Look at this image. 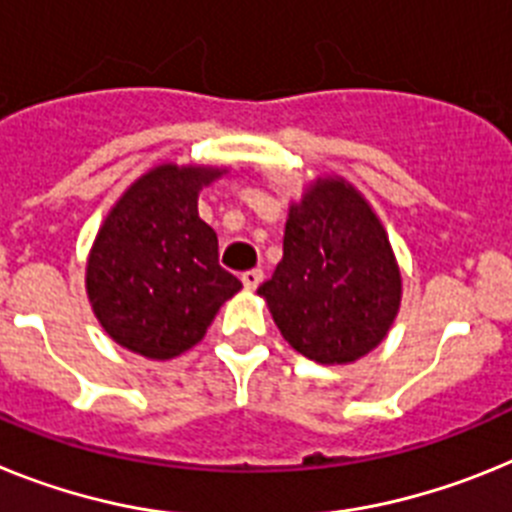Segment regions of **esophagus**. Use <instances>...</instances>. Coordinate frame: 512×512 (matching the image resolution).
Wrapping results in <instances>:
<instances>
[{"instance_id":"obj_1","label":"esophagus","mask_w":512,"mask_h":512,"mask_svg":"<svg viewBox=\"0 0 512 512\" xmlns=\"http://www.w3.org/2000/svg\"><path fill=\"white\" fill-rule=\"evenodd\" d=\"M242 283L247 291H255V288L262 283V270L252 268V270H247V273H242Z\"/></svg>"}]
</instances>
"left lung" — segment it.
I'll return each instance as SVG.
<instances>
[{
	"label": "left lung",
	"mask_w": 512,
	"mask_h": 512,
	"mask_svg": "<svg viewBox=\"0 0 512 512\" xmlns=\"http://www.w3.org/2000/svg\"><path fill=\"white\" fill-rule=\"evenodd\" d=\"M257 293L291 348L335 366L384 340L402 278L384 226L361 193L342 180H317L291 206L283 260Z\"/></svg>",
	"instance_id": "1"
}]
</instances>
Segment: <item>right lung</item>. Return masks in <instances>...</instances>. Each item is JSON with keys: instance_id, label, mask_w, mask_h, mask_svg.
Segmentation results:
<instances>
[{"instance_id": "right-lung-1", "label": "right lung", "mask_w": 512, "mask_h": 512, "mask_svg": "<svg viewBox=\"0 0 512 512\" xmlns=\"http://www.w3.org/2000/svg\"><path fill=\"white\" fill-rule=\"evenodd\" d=\"M219 175L162 164L133 182L102 224L87 293L105 332L123 348L154 361L185 353L242 288L219 265L216 231L198 216V190Z\"/></svg>"}]
</instances>
